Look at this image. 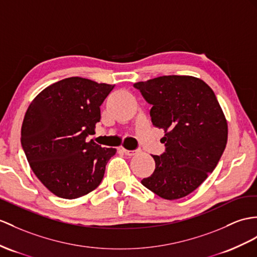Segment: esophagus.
<instances>
[{"mask_svg": "<svg viewBox=\"0 0 257 257\" xmlns=\"http://www.w3.org/2000/svg\"><path fill=\"white\" fill-rule=\"evenodd\" d=\"M122 150H123V153L126 155V156H134V155H136L137 153L140 152L139 149H134V150H127V149H124V148H122Z\"/></svg>", "mask_w": 257, "mask_h": 257, "instance_id": "esophagus-1", "label": "esophagus"}]
</instances>
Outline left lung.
<instances>
[{
    "label": "left lung",
    "mask_w": 257,
    "mask_h": 257,
    "mask_svg": "<svg viewBox=\"0 0 257 257\" xmlns=\"http://www.w3.org/2000/svg\"><path fill=\"white\" fill-rule=\"evenodd\" d=\"M164 128L165 152L142 184L165 199L189 195L214 171L227 145L228 126L215 92L193 76H161L134 84Z\"/></svg>",
    "instance_id": "1"
}]
</instances>
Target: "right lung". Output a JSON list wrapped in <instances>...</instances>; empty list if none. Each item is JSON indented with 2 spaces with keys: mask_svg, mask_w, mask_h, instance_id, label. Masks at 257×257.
Listing matches in <instances>:
<instances>
[{
  "mask_svg": "<svg viewBox=\"0 0 257 257\" xmlns=\"http://www.w3.org/2000/svg\"><path fill=\"white\" fill-rule=\"evenodd\" d=\"M114 85L70 77L47 87L30 103L22 126V147L31 170L61 198L86 195L101 183L116 153L87 137L100 121V105Z\"/></svg>",
  "mask_w": 257,
  "mask_h": 257,
  "instance_id": "add662e5",
  "label": "right lung"
}]
</instances>
